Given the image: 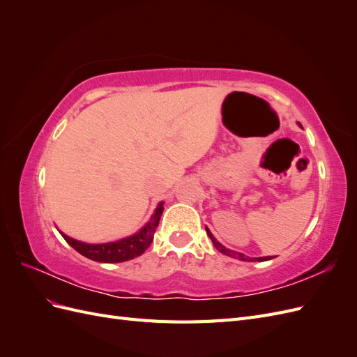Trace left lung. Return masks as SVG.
<instances>
[{"mask_svg":"<svg viewBox=\"0 0 357 357\" xmlns=\"http://www.w3.org/2000/svg\"><path fill=\"white\" fill-rule=\"evenodd\" d=\"M205 231H207V235L210 236V240L213 241V244H214V247L218 248V250L220 252V253H223V255H226V256H231V257H235V259H240V261H247V262H253V261H259V262H264V261H269V259H273L271 256H266V257H248V256H245V255H243V253H238V252H234V250H229V248H226L225 245H222L218 240L214 238L213 236V234L210 232V229L207 228V226H205Z\"/></svg>","mask_w":357,"mask_h":357,"instance_id":"left-lung-1","label":"left lung"}]
</instances>
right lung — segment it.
Returning <instances> with one entry per match:
<instances>
[{
  "mask_svg": "<svg viewBox=\"0 0 357 357\" xmlns=\"http://www.w3.org/2000/svg\"><path fill=\"white\" fill-rule=\"evenodd\" d=\"M162 211H164V202H159L155 213L150 220L139 229L137 234L126 236L119 241L113 243H102V244H88L71 238V236L61 232V235L75 252H79L84 257L92 259L96 262H105V264H117L131 261V259L143 255L146 248L152 244L155 231L159 225Z\"/></svg>",
  "mask_w": 357,
  "mask_h": 357,
  "instance_id": "add662e5",
  "label": "right lung"
}]
</instances>
